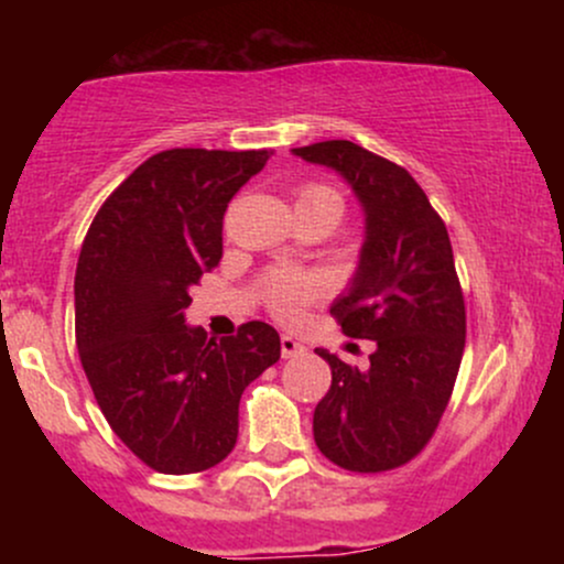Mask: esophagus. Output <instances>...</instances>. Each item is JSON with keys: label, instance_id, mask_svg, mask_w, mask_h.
I'll list each match as a JSON object with an SVG mask.
<instances>
[{"label": "esophagus", "instance_id": "1", "mask_svg": "<svg viewBox=\"0 0 564 564\" xmlns=\"http://www.w3.org/2000/svg\"><path fill=\"white\" fill-rule=\"evenodd\" d=\"M302 352H304L302 341H296L294 336H289V334L281 336V355H283V358H296V355H302Z\"/></svg>", "mask_w": 564, "mask_h": 564}]
</instances>
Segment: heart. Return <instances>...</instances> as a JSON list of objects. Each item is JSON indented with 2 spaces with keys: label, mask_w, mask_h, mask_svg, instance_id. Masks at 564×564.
I'll list each match as a JSON object with an SVG mask.
<instances>
[{
  "label": "heart",
  "mask_w": 564,
  "mask_h": 564,
  "mask_svg": "<svg viewBox=\"0 0 564 564\" xmlns=\"http://www.w3.org/2000/svg\"><path fill=\"white\" fill-rule=\"evenodd\" d=\"M296 206H318V209H323L334 219V228L339 225L341 215H345V198H341V193L323 183H310L300 187ZM315 294H318V286L307 275L275 273L264 283V302H268L270 313L278 315V318H294L304 304L315 300Z\"/></svg>",
  "instance_id": "obj_1"
}]
</instances>
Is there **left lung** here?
Instances as JSON below:
<instances>
[{
  "mask_svg": "<svg viewBox=\"0 0 564 564\" xmlns=\"http://www.w3.org/2000/svg\"><path fill=\"white\" fill-rule=\"evenodd\" d=\"M294 156L339 172L364 206L358 270L332 315L347 336L377 345L364 368L315 349L332 366V387L315 405V445L349 471L403 467L435 435L467 339L448 230L403 166L355 142H315Z\"/></svg>",
  "mask_w": 564,
  "mask_h": 564,
  "instance_id": "1",
  "label": "left lung"
}]
</instances>
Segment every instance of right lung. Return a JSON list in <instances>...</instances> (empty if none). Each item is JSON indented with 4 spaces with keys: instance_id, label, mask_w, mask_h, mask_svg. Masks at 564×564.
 <instances>
[{
    "instance_id": "add662e5",
    "label": "right lung",
    "mask_w": 564,
    "mask_h": 564,
    "mask_svg": "<svg viewBox=\"0 0 564 564\" xmlns=\"http://www.w3.org/2000/svg\"><path fill=\"white\" fill-rule=\"evenodd\" d=\"M268 151L172 148L100 206L76 264V347L102 416L142 464L193 475L236 448L246 387L281 358V336L249 321L209 339L185 326L191 286L223 257L230 198Z\"/></svg>"
}]
</instances>
